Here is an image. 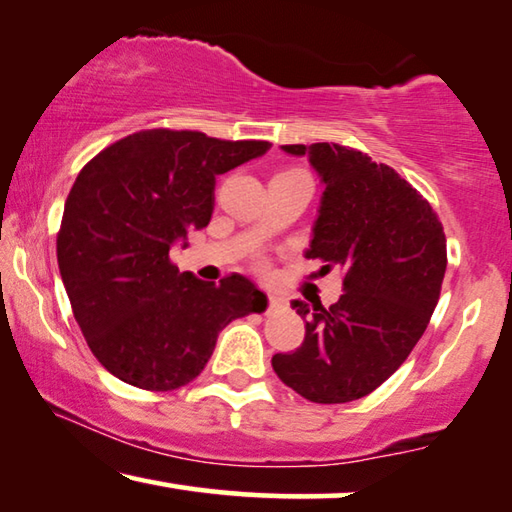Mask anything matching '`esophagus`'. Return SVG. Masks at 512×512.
I'll return each mask as SVG.
<instances>
[{
	"instance_id": "esophagus-1",
	"label": "esophagus",
	"mask_w": 512,
	"mask_h": 512,
	"mask_svg": "<svg viewBox=\"0 0 512 512\" xmlns=\"http://www.w3.org/2000/svg\"><path fill=\"white\" fill-rule=\"evenodd\" d=\"M267 309H270V311L286 309V297L277 295V293H270V295H267Z\"/></svg>"
}]
</instances>
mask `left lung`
Returning a JSON list of instances; mask_svg holds the SVG:
<instances>
[{"instance_id": "8db88e82", "label": "left lung", "mask_w": 512, "mask_h": 512, "mask_svg": "<svg viewBox=\"0 0 512 512\" xmlns=\"http://www.w3.org/2000/svg\"><path fill=\"white\" fill-rule=\"evenodd\" d=\"M325 183L306 256L338 267L343 290L325 309L293 300L304 343L274 355L283 384L311 403H350L398 371L426 332L446 272V235L430 203L387 164L338 144H288Z\"/></svg>"}]
</instances>
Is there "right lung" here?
<instances>
[{
	"label": "right lung",
	"instance_id": "obj_1",
	"mask_svg": "<svg viewBox=\"0 0 512 512\" xmlns=\"http://www.w3.org/2000/svg\"><path fill=\"white\" fill-rule=\"evenodd\" d=\"M270 146L153 128L84 164L66 199L57 261L86 343L119 380L146 391L185 387L231 320L265 311L267 297L242 274L201 281L169 251L208 226L215 178Z\"/></svg>",
	"mask_w": 512,
	"mask_h": 512
}]
</instances>
